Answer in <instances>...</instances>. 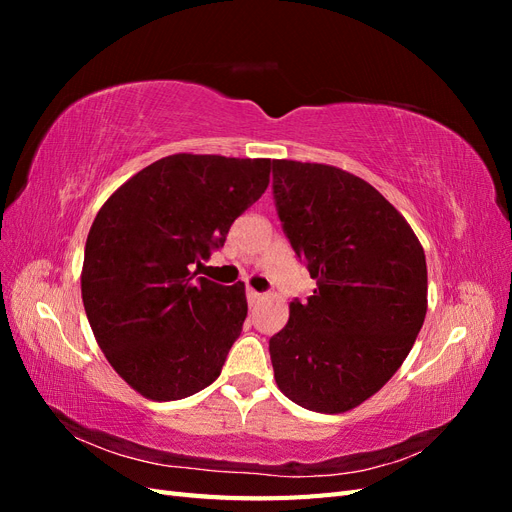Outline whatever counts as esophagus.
Wrapping results in <instances>:
<instances>
[{
  "mask_svg": "<svg viewBox=\"0 0 512 512\" xmlns=\"http://www.w3.org/2000/svg\"><path fill=\"white\" fill-rule=\"evenodd\" d=\"M262 297H265V294H262V292H256L252 288H247V301H250V307H256L262 301Z\"/></svg>",
  "mask_w": 512,
  "mask_h": 512,
  "instance_id": "34e87169",
  "label": "esophagus"
}]
</instances>
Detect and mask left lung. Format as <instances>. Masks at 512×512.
<instances>
[{
    "mask_svg": "<svg viewBox=\"0 0 512 512\" xmlns=\"http://www.w3.org/2000/svg\"><path fill=\"white\" fill-rule=\"evenodd\" d=\"M273 194L318 284L269 339L275 382L294 404L342 414L378 393L414 346L427 314L423 245L374 185L337 166L273 160Z\"/></svg>",
    "mask_w": 512,
    "mask_h": 512,
    "instance_id": "left-lung-1",
    "label": "left lung"
}]
</instances>
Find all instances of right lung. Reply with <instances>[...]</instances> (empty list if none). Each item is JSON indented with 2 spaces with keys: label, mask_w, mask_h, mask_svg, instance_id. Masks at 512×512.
<instances>
[{
  "label": "right lung",
  "mask_w": 512,
  "mask_h": 512,
  "mask_svg": "<svg viewBox=\"0 0 512 512\" xmlns=\"http://www.w3.org/2000/svg\"><path fill=\"white\" fill-rule=\"evenodd\" d=\"M269 158L175 153L108 196L85 243L83 305L106 361L136 393L175 401L220 376L247 316L245 284L192 265L265 194Z\"/></svg>",
  "instance_id": "1"
}]
</instances>
